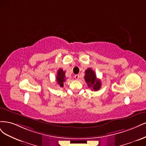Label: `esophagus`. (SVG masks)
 <instances>
[{
	"label": "esophagus",
	"mask_w": 146,
	"mask_h": 146,
	"mask_svg": "<svg viewBox=\"0 0 146 146\" xmlns=\"http://www.w3.org/2000/svg\"><path fill=\"white\" fill-rule=\"evenodd\" d=\"M79 77H80V76H79V74H76V75H75V76H74V78L76 79V80L79 79Z\"/></svg>",
	"instance_id": "1"
}]
</instances>
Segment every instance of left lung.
<instances>
[{
  "mask_svg": "<svg viewBox=\"0 0 146 146\" xmlns=\"http://www.w3.org/2000/svg\"><path fill=\"white\" fill-rule=\"evenodd\" d=\"M85 73L84 78L88 87L92 88V90L94 91L100 90L101 87V82L100 79H97L95 72L92 68H88L86 70Z\"/></svg>",
  "mask_w": 146,
  "mask_h": 146,
  "instance_id": "obj_1",
  "label": "left lung"
}]
</instances>
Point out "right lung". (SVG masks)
<instances>
[{"instance_id":"1","label":"right lung","mask_w":146,"mask_h":146,"mask_svg":"<svg viewBox=\"0 0 146 146\" xmlns=\"http://www.w3.org/2000/svg\"><path fill=\"white\" fill-rule=\"evenodd\" d=\"M56 80L60 87L64 86V82L66 80V77H65V72L63 71L62 69L60 68L58 70Z\"/></svg>"}]
</instances>
